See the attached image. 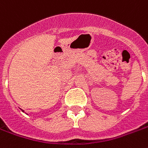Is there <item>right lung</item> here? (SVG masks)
<instances>
[{"label":"right lung","mask_w":148,"mask_h":148,"mask_svg":"<svg viewBox=\"0 0 148 148\" xmlns=\"http://www.w3.org/2000/svg\"><path fill=\"white\" fill-rule=\"evenodd\" d=\"M21 110H22V111H23V112H24V110H22V109H21Z\"/></svg>","instance_id":"obj_1"}]
</instances>
